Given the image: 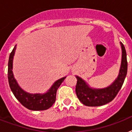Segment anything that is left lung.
<instances>
[{"instance_id":"left-lung-1","label":"left lung","mask_w":132,"mask_h":132,"mask_svg":"<svg viewBox=\"0 0 132 132\" xmlns=\"http://www.w3.org/2000/svg\"><path fill=\"white\" fill-rule=\"evenodd\" d=\"M122 60L119 76L108 87L101 89L90 88L84 79L76 76L77 79L75 88L79 100L86 106H101L108 103L115 98L123 86L127 72V54L125 46L121 42Z\"/></svg>"}]
</instances>
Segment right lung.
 <instances>
[{
  "label": "right lung",
  "mask_w": 132,
  "mask_h": 132,
  "mask_svg": "<svg viewBox=\"0 0 132 132\" xmlns=\"http://www.w3.org/2000/svg\"><path fill=\"white\" fill-rule=\"evenodd\" d=\"M16 45L10 53L8 62V81L11 91L18 101L23 106L29 110L34 111L45 110L50 108L53 105L56 99V93L58 88L60 87L66 77L58 79L54 83L49 90L44 94H31L23 90L13 77L12 69H13V60L15 54Z\"/></svg>",
  "instance_id": "add662e5"
}]
</instances>
